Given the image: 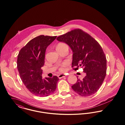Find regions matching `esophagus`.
<instances>
[{"instance_id":"esophagus-1","label":"esophagus","mask_w":125,"mask_h":125,"mask_svg":"<svg viewBox=\"0 0 125 125\" xmlns=\"http://www.w3.org/2000/svg\"><path fill=\"white\" fill-rule=\"evenodd\" d=\"M66 74H59L58 75V77H59V78L60 79V78H63V77H65V76H66Z\"/></svg>"}]
</instances>
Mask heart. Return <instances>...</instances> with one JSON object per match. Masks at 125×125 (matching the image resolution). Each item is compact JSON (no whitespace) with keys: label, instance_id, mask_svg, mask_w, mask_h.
Here are the masks:
<instances>
[{"label":"heart","instance_id":"heart-1","mask_svg":"<svg viewBox=\"0 0 125 125\" xmlns=\"http://www.w3.org/2000/svg\"><path fill=\"white\" fill-rule=\"evenodd\" d=\"M66 45V44L63 43H59L58 45V46H63V45ZM68 64V63L67 62H64V63H63L61 65V66H60V67L59 69V71H61V72H64L65 71H66V67L67 66Z\"/></svg>","mask_w":125,"mask_h":125}]
</instances>
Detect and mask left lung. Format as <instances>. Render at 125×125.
<instances>
[{
	"mask_svg": "<svg viewBox=\"0 0 125 125\" xmlns=\"http://www.w3.org/2000/svg\"><path fill=\"white\" fill-rule=\"evenodd\" d=\"M57 40L68 44L72 50V66L75 70L80 67L86 73L83 79L77 77L72 86L82 96L92 95L101 87L106 74L107 60L101 45L95 40L80 29L72 30Z\"/></svg>",
	"mask_w": 125,
	"mask_h": 125,
	"instance_id": "left-lung-1",
	"label": "left lung"
}]
</instances>
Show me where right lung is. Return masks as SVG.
<instances>
[{"instance_id":"add662e5","label":"right lung","mask_w":125,"mask_h":125,"mask_svg":"<svg viewBox=\"0 0 125 125\" xmlns=\"http://www.w3.org/2000/svg\"><path fill=\"white\" fill-rule=\"evenodd\" d=\"M57 38L41 35L29 41L21 49L17 57V67L20 78L25 87L35 95L44 97L53 94L59 79L42 78L45 54L47 47Z\"/></svg>"}]
</instances>
